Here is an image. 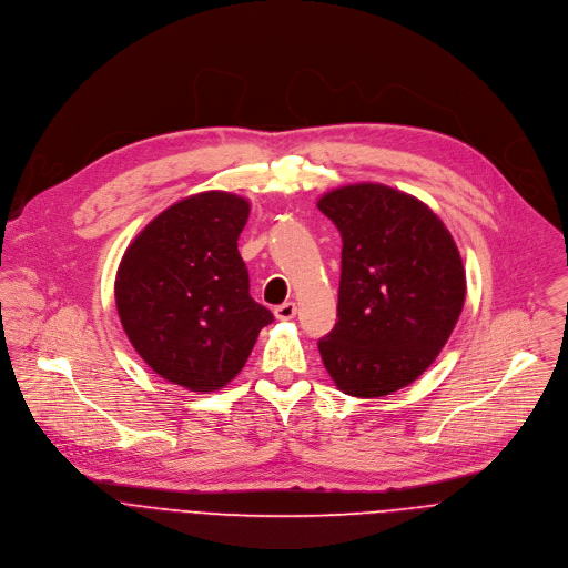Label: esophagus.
Instances as JSON below:
<instances>
[{"label":"esophagus","mask_w":568,"mask_h":568,"mask_svg":"<svg viewBox=\"0 0 568 568\" xmlns=\"http://www.w3.org/2000/svg\"><path fill=\"white\" fill-rule=\"evenodd\" d=\"M295 313H297L295 302H284V304L275 306V317L277 320H291V317H295Z\"/></svg>","instance_id":"obj_1"}]
</instances>
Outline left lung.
I'll list each match as a JSON object with an SVG mask.
<instances>
[{"instance_id":"obj_1","label":"left lung","mask_w":568,"mask_h":568,"mask_svg":"<svg viewBox=\"0 0 568 568\" xmlns=\"http://www.w3.org/2000/svg\"><path fill=\"white\" fill-rule=\"evenodd\" d=\"M343 235L337 322L317 349L335 387L389 396L445 347L466 302V271L443 221L416 196L356 183L320 196Z\"/></svg>"}]
</instances>
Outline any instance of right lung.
Wrapping results in <instances>:
<instances>
[{
    "label": "right lung",
    "instance_id": "right-lung-1",
    "mask_svg": "<svg viewBox=\"0 0 568 568\" xmlns=\"http://www.w3.org/2000/svg\"><path fill=\"white\" fill-rule=\"evenodd\" d=\"M251 203L199 192L154 216L125 251L116 308L139 356L190 392L229 385L273 313L251 297L237 240Z\"/></svg>",
    "mask_w": 568,
    "mask_h": 568
}]
</instances>
